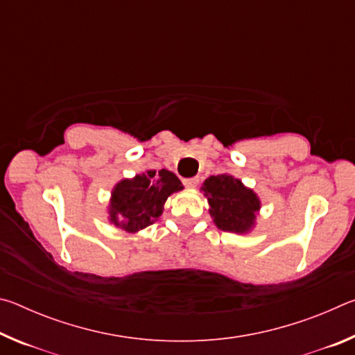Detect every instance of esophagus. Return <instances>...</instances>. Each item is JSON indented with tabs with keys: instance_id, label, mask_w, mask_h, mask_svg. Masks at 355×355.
<instances>
[{
	"instance_id": "esophagus-1",
	"label": "esophagus",
	"mask_w": 355,
	"mask_h": 355,
	"mask_svg": "<svg viewBox=\"0 0 355 355\" xmlns=\"http://www.w3.org/2000/svg\"><path fill=\"white\" fill-rule=\"evenodd\" d=\"M184 184L188 186V188H191V189H194L197 184H199V177H192V178H186L184 180Z\"/></svg>"
}]
</instances>
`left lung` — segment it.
<instances>
[{
    "instance_id": "8db88e82",
    "label": "left lung",
    "mask_w": 355,
    "mask_h": 355,
    "mask_svg": "<svg viewBox=\"0 0 355 355\" xmlns=\"http://www.w3.org/2000/svg\"><path fill=\"white\" fill-rule=\"evenodd\" d=\"M203 196L218 228L232 233H249L255 227L261 202L254 189L230 173L211 175L203 182Z\"/></svg>"
}]
</instances>
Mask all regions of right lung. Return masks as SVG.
I'll use <instances>...</instances> for the list:
<instances>
[{"mask_svg": "<svg viewBox=\"0 0 355 355\" xmlns=\"http://www.w3.org/2000/svg\"><path fill=\"white\" fill-rule=\"evenodd\" d=\"M182 189L178 177L166 169L120 180L111 192L107 219L127 233L141 232L163 214L167 197Z\"/></svg>", "mask_w": 355, "mask_h": 355, "instance_id": "obj_1", "label": "right lung"}]
</instances>
